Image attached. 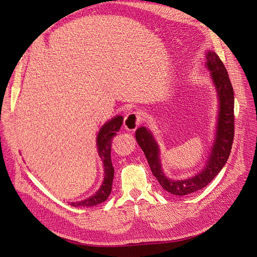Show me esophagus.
<instances>
[{"label":"esophagus","instance_id":"1","mask_svg":"<svg viewBox=\"0 0 257 257\" xmlns=\"http://www.w3.org/2000/svg\"><path fill=\"white\" fill-rule=\"evenodd\" d=\"M142 121V115L138 111H132L124 118V128L128 132H134Z\"/></svg>","mask_w":257,"mask_h":257}]
</instances>
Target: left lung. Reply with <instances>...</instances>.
<instances>
[{"instance_id": "8db88e82", "label": "left lung", "mask_w": 257, "mask_h": 257, "mask_svg": "<svg viewBox=\"0 0 257 257\" xmlns=\"http://www.w3.org/2000/svg\"><path fill=\"white\" fill-rule=\"evenodd\" d=\"M206 66L210 71V78L216 89L218 100L217 125L215 139L208 160L201 171L187 179L174 180L163 173L160 160V149L152 132L146 126L136 131V140L145 152L153 175L155 176L163 190L176 196H184L201 190L218 175L227 162L234 139V91L231 81L221 60L213 50L206 54Z\"/></svg>"}]
</instances>
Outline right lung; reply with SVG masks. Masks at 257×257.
<instances>
[{"label": "right lung", "mask_w": 257, "mask_h": 257, "mask_svg": "<svg viewBox=\"0 0 257 257\" xmlns=\"http://www.w3.org/2000/svg\"><path fill=\"white\" fill-rule=\"evenodd\" d=\"M123 123L122 116H115L104 123L102 127L100 128L98 135H97V149L100 158L103 162L104 167V179L102 182L100 189L93 196L88 197L87 199L76 201V202H69L70 206L73 207H94L99 203H102L107 199L109 194L111 192L112 186V179H114V168L111 164L110 158V147H111V140L112 137L117 135V132H119L121 125Z\"/></svg>", "instance_id": "1"}]
</instances>
